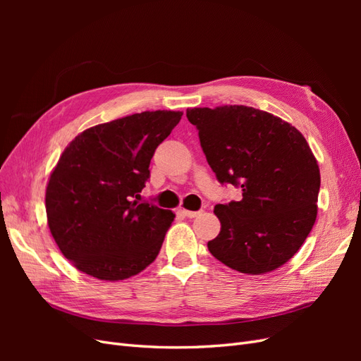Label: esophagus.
Returning <instances> with one entry per match:
<instances>
[{"instance_id":"34e87169","label":"esophagus","mask_w":361,"mask_h":361,"mask_svg":"<svg viewBox=\"0 0 361 361\" xmlns=\"http://www.w3.org/2000/svg\"><path fill=\"white\" fill-rule=\"evenodd\" d=\"M180 212H182L185 216H188V218H194V216L200 215V211H187V209H182Z\"/></svg>"}]
</instances>
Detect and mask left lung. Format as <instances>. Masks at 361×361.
Wrapping results in <instances>:
<instances>
[{"label":"left lung","instance_id":"left-lung-1","mask_svg":"<svg viewBox=\"0 0 361 361\" xmlns=\"http://www.w3.org/2000/svg\"><path fill=\"white\" fill-rule=\"evenodd\" d=\"M187 117L218 182L243 194L215 206L221 231L207 243L211 255L253 276L285 265L318 214L321 174L307 141L285 120L253 106L190 108Z\"/></svg>","mask_w":361,"mask_h":361}]
</instances>
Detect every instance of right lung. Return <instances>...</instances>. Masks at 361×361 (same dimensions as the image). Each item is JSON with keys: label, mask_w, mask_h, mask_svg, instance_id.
<instances>
[{"label": "right lung", "mask_w": 361, "mask_h": 361, "mask_svg": "<svg viewBox=\"0 0 361 361\" xmlns=\"http://www.w3.org/2000/svg\"><path fill=\"white\" fill-rule=\"evenodd\" d=\"M180 111H145L85 129L64 149L47 187L52 238L72 265L106 281L133 277L159 253L174 214L137 202L157 147Z\"/></svg>", "instance_id": "add662e5"}]
</instances>
